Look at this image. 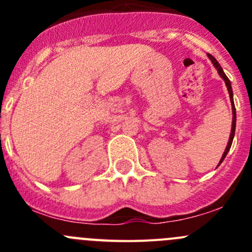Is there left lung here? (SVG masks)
<instances>
[{
	"label": "left lung",
	"instance_id": "obj_1",
	"mask_svg": "<svg viewBox=\"0 0 252 252\" xmlns=\"http://www.w3.org/2000/svg\"><path fill=\"white\" fill-rule=\"evenodd\" d=\"M207 56H208V58H210V60H211V62L213 63V65H215V67L217 68V72H218V74H220V77L223 78V80L225 81V85H227V88H228V93H229V96H230V102H232V110H233V123H232V133H230V138H229V141H228V145H227V147H225V151H224V154H223L222 158H220V163H218V164H220V163H222V162H223V159L225 158V156H227L228 151H229V150H230V146H232L233 139H234V134H235V124H236V113H235V106H234V101H233V90H232V85H230V81H229V79H228L227 75L224 74V72H223L222 67H220V63H218L217 61H216V58L213 57V56H211L210 53H208Z\"/></svg>",
	"mask_w": 252,
	"mask_h": 252
}]
</instances>
